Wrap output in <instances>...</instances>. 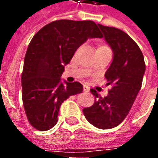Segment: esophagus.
Listing matches in <instances>:
<instances>
[{"instance_id": "esophagus-1", "label": "esophagus", "mask_w": 158, "mask_h": 158, "mask_svg": "<svg viewBox=\"0 0 158 158\" xmlns=\"http://www.w3.org/2000/svg\"><path fill=\"white\" fill-rule=\"evenodd\" d=\"M89 91V88L88 86L86 85H84V92L85 93H87Z\"/></svg>"}]
</instances>
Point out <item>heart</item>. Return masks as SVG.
I'll use <instances>...</instances> for the list:
<instances>
[{"label":"heart","instance_id":"b5f03b06","mask_svg":"<svg viewBox=\"0 0 158 158\" xmlns=\"http://www.w3.org/2000/svg\"><path fill=\"white\" fill-rule=\"evenodd\" d=\"M101 46H103V45H101Z\"/></svg>","mask_w":158,"mask_h":158}]
</instances>
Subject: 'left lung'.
<instances>
[{
    "instance_id": "8db88e82",
    "label": "left lung",
    "mask_w": 158,
    "mask_h": 158,
    "mask_svg": "<svg viewBox=\"0 0 158 158\" xmlns=\"http://www.w3.org/2000/svg\"><path fill=\"white\" fill-rule=\"evenodd\" d=\"M104 39L113 52V62L105 73L112 89L102 98L90 89L96 101L83 109L86 119L102 129L117 127L129 113L142 85L146 64L140 49L125 32L113 27L98 24Z\"/></svg>"
}]
</instances>
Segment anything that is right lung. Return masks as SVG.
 I'll return each mask as SVG.
<instances>
[{
  "mask_svg": "<svg viewBox=\"0 0 158 158\" xmlns=\"http://www.w3.org/2000/svg\"><path fill=\"white\" fill-rule=\"evenodd\" d=\"M93 21L56 20L36 33L29 43L22 73V97L27 118L40 131L58 121L62 103L83 91L79 82L62 83L64 66L88 39L102 38Z\"/></svg>",
  "mask_w": 158,
  "mask_h": 158,
  "instance_id": "right-lung-1",
  "label": "right lung"
}]
</instances>
